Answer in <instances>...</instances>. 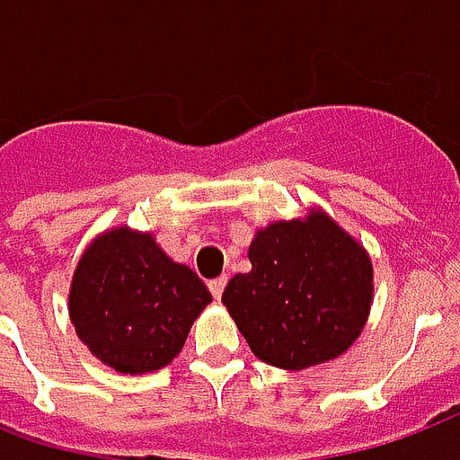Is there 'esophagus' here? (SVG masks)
Returning a JSON list of instances; mask_svg holds the SVG:
<instances>
[{
	"mask_svg": "<svg viewBox=\"0 0 460 460\" xmlns=\"http://www.w3.org/2000/svg\"><path fill=\"white\" fill-rule=\"evenodd\" d=\"M226 284H227V277H217V279H210V294L216 296V299H220L223 296V291H226Z\"/></svg>",
	"mask_w": 460,
	"mask_h": 460,
	"instance_id": "obj_1",
	"label": "esophagus"
}]
</instances>
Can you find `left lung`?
I'll list each match as a JSON object with an SVG mask.
<instances>
[{
    "instance_id": "1",
    "label": "left lung",
    "mask_w": 460,
    "mask_h": 460,
    "mask_svg": "<svg viewBox=\"0 0 460 460\" xmlns=\"http://www.w3.org/2000/svg\"><path fill=\"white\" fill-rule=\"evenodd\" d=\"M223 291L250 350L281 370H306L343 355L372 306V260L321 208L260 227Z\"/></svg>"
}]
</instances>
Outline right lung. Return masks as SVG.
<instances>
[{
    "label": "right lung",
    "mask_w": 460,
    "mask_h": 460,
    "mask_svg": "<svg viewBox=\"0 0 460 460\" xmlns=\"http://www.w3.org/2000/svg\"><path fill=\"white\" fill-rule=\"evenodd\" d=\"M213 301L186 264L152 233L119 226L80 254L68 291L70 323L100 363L124 375L156 372L181 353L193 321Z\"/></svg>",
    "instance_id": "add662e5"
}]
</instances>
